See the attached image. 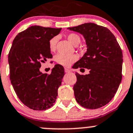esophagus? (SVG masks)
Returning <instances> with one entry per match:
<instances>
[{
	"instance_id": "esophagus-1",
	"label": "esophagus",
	"mask_w": 133,
	"mask_h": 133,
	"mask_svg": "<svg viewBox=\"0 0 133 133\" xmlns=\"http://www.w3.org/2000/svg\"><path fill=\"white\" fill-rule=\"evenodd\" d=\"M64 70H65V72L66 73H69L71 72V70L69 69H68V68H65V69H64Z\"/></svg>"
}]
</instances>
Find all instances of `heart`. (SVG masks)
Returning a JSON list of instances; mask_svg holds the SVG:
<instances>
[{"label":"heart","instance_id":"1","mask_svg":"<svg viewBox=\"0 0 133 133\" xmlns=\"http://www.w3.org/2000/svg\"><path fill=\"white\" fill-rule=\"evenodd\" d=\"M68 41L70 42L72 44L75 45L77 42H80V38L78 35L75 33H71L69 34L67 37ZM57 41H58V37H54L49 41V48L51 51H54L55 50L56 45H57ZM78 59V57L75 55H64L62 54H58L55 57V60L57 63L64 66L68 67L71 65L73 62L76 61Z\"/></svg>","mask_w":133,"mask_h":133}]
</instances>
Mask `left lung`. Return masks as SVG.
Masks as SVG:
<instances>
[{
	"label": "left lung",
	"instance_id": "obj_1",
	"mask_svg": "<svg viewBox=\"0 0 133 133\" xmlns=\"http://www.w3.org/2000/svg\"><path fill=\"white\" fill-rule=\"evenodd\" d=\"M68 29L84 37L87 51L75 64L74 68H87L89 73H76L73 87L76 102L88 109H98L114 97L122 81L123 56L116 38L105 27L85 23Z\"/></svg>",
	"mask_w": 133,
	"mask_h": 133
}]
</instances>
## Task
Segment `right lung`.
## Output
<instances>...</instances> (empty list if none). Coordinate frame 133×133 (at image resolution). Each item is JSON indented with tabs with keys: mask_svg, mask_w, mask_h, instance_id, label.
<instances>
[{
	"mask_svg": "<svg viewBox=\"0 0 133 133\" xmlns=\"http://www.w3.org/2000/svg\"><path fill=\"white\" fill-rule=\"evenodd\" d=\"M61 28L33 25L18 33L8 55L10 80L21 101L33 110L52 107L64 76L62 65L56 64L50 75L40 71L41 62L52 58L49 41Z\"/></svg>",
	"mask_w": 133,
	"mask_h": 133,
	"instance_id": "obj_1",
	"label": "right lung"
}]
</instances>
